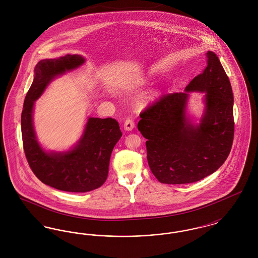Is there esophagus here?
I'll use <instances>...</instances> for the list:
<instances>
[{"instance_id": "1", "label": "esophagus", "mask_w": 258, "mask_h": 258, "mask_svg": "<svg viewBox=\"0 0 258 258\" xmlns=\"http://www.w3.org/2000/svg\"><path fill=\"white\" fill-rule=\"evenodd\" d=\"M135 127V122L132 119H126L123 123V128L125 131H132Z\"/></svg>"}]
</instances>
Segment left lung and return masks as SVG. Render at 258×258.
Returning a JSON list of instances; mask_svg holds the SVG:
<instances>
[{"instance_id": "8db88e82", "label": "left lung", "mask_w": 258, "mask_h": 258, "mask_svg": "<svg viewBox=\"0 0 258 258\" xmlns=\"http://www.w3.org/2000/svg\"><path fill=\"white\" fill-rule=\"evenodd\" d=\"M206 68L185 92L162 94L140 113L137 127L147 141V160L162 184L195 183L219 169L234 138L233 93L217 55L208 51ZM207 93V110L196 127L185 117L187 93Z\"/></svg>"}]
</instances>
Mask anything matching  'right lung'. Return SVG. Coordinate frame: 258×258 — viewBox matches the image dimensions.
<instances>
[{
  "label": "right lung",
  "instance_id": "obj_1",
  "mask_svg": "<svg viewBox=\"0 0 258 258\" xmlns=\"http://www.w3.org/2000/svg\"><path fill=\"white\" fill-rule=\"evenodd\" d=\"M83 62L79 55L38 61L21 114L23 148L32 171L43 184L70 192H86L103 184L108 176L111 153L122 136L115 119L89 118L84 135L73 151L47 154L38 145L32 118L35 100L52 78Z\"/></svg>",
  "mask_w": 258,
  "mask_h": 258
}]
</instances>
